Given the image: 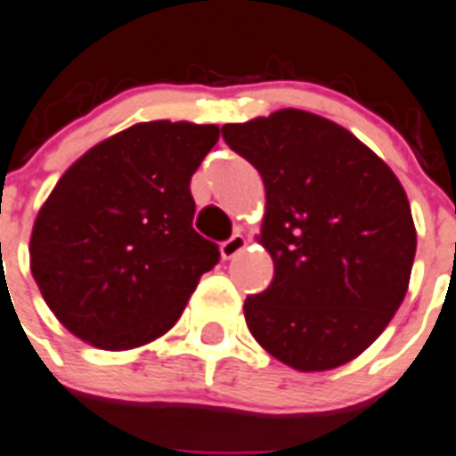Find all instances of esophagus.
<instances>
[{
	"instance_id": "esophagus-1",
	"label": "esophagus",
	"mask_w": 456,
	"mask_h": 456,
	"mask_svg": "<svg viewBox=\"0 0 456 456\" xmlns=\"http://www.w3.org/2000/svg\"><path fill=\"white\" fill-rule=\"evenodd\" d=\"M248 248V239L243 234H234L229 240H224L220 246V252H222V259H234L236 255H240V252L246 250Z\"/></svg>"
}]
</instances>
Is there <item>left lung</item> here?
<instances>
[{
	"instance_id": "obj_1",
	"label": "left lung",
	"mask_w": 456,
	"mask_h": 456,
	"mask_svg": "<svg viewBox=\"0 0 456 456\" xmlns=\"http://www.w3.org/2000/svg\"><path fill=\"white\" fill-rule=\"evenodd\" d=\"M262 174L257 240L273 282L243 304L250 334L301 373L357 359L408 292L417 232L403 185L346 127L299 109L224 125Z\"/></svg>"
}]
</instances>
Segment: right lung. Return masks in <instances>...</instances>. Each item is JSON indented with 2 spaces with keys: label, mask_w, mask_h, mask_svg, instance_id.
Masks as SVG:
<instances>
[{
  "label": "right lung",
  "mask_w": 456,
  "mask_h": 456,
  "mask_svg": "<svg viewBox=\"0 0 456 456\" xmlns=\"http://www.w3.org/2000/svg\"><path fill=\"white\" fill-rule=\"evenodd\" d=\"M217 125L136 122L92 145L37 213L29 269L53 315L99 350L141 347L178 322L220 262L192 229L190 181Z\"/></svg>",
  "instance_id": "1"
}]
</instances>
